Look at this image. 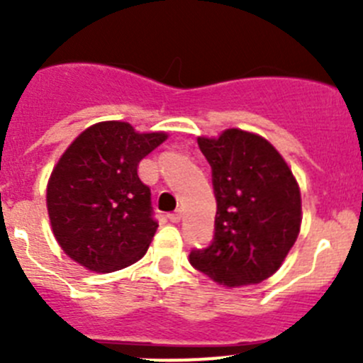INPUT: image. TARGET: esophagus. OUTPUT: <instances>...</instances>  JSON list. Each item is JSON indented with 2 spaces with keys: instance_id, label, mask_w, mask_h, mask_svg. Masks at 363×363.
<instances>
[{
  "instance_id": "1",
  "label": "esophagus",
  "mask_w": 363,
  "mask_h": 363,
  "mask_svg": "<svg viewBox=\"0 0 363 363\" xmlns=\"http://www.w3.org/2000/svg\"><path fill=\"white\" fill-rule=\"evenodd\" d=\"M168 219H170L172 223H179L181 221V212H172V214H168Z\"/></svg>"
}]
</instances>
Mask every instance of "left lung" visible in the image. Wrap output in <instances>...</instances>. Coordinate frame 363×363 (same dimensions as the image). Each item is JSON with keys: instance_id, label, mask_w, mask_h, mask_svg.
<instances>
[{"instance_id": "1", "label": "left lung", "mask_w": 363, "mask_h": 363, "mask_svg": "<svg viewBox=\"0 0 363 363\" xmlns=\"http://www.w3.org/2000/svg\"><path fill=\"white\" fill-rule=\"evenodd\" d=\"M212 167L216 233L207 250L191 251L195 269L225 288L258 284L279 270L302 225L294 172L262 135L228 128L199 137Z\"/></svg>"}]
</instances>
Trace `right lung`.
<instances>
[{"mask_svg":"<svg viewBox=\"0 0 363 363\" xmlns=\"http://www.w3.org/2000/svg\"><path fill=\"white\" fill-rule=\"evenodd\" d=\"M167 138L164 131L140 133L124 121H101L61 155L47 182V212L73 262L105 274L147 252L158 223L138 163Z\"/></svg>","mask_w":363,"mask_h":363,"instance_id":"obj_1","label":"right lung"}]
</instances>
